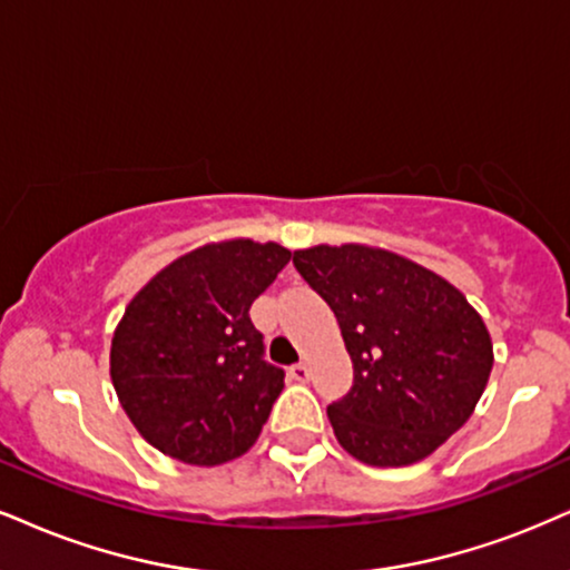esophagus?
Segmentation results:
<instances>
[{
  "label": "esophagus",
  "instance_id": "esophagus-1",
  "mask_svg": "<svg viewBox=\"0 0 570 570\" xmlns=\"http://www.w3.org/2000/svg\"><path fill=\"white\" fill-rule=\"evenodd\" d=\"M291 377H293V381H298V383H306L308 377H312V370H308V364H304V362L293 364V367H291Z\"/></svg>",
  "mask_w": 570,
  "mask_h": 570
}]
</instances>
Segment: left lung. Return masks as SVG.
<instances>
[{
    "label": "left lung",
    "mask_w": 570,
    "mask_h": 570,
    "mask_svg": "<svg viewBox=\"0 0 570 570\" xmlns=\"http://www.w3.org/2000/svg\"><path fill=\"white\" fill-rule=\"evenodd\" d=\"M341 325L354 385L327 406L335 439L372 468L414 465L460 431L487 389L494 346L481 314L441 274L346 243L293 253Z\"/></svg>",
    "instance_id": "1"
}]
</instances>
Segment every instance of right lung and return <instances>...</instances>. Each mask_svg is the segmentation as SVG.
Returning <instances> with one entry per match:
<instances>
[{"instance_id": "add662e5", "label": "right lung", "mask_w": 570, "mask_h": 570, "mask_svg": "<svg viewBox=\"0 0 570 570\" xmlns=\"http://www.w3.org/2000/svg\"><path fill=\"white\" fill-rule=\"evenodd\" d=\"M287 262L279 243H206L129 301L110 343V381L147 444L198 468L256 444L285 372L264 362L250 304Z\"/></svg>"}]
</instances>
